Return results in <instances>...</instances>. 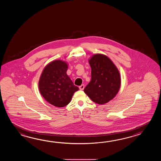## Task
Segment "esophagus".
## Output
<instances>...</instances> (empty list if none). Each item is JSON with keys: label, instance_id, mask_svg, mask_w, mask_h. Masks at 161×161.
Returning <instances> with one entry per match:
<instances>
[{"label": "esophagus", "instance_id": "obj_1", "mask_svg": "<svg viewBox=\"0 0 161 161\" xmlns=\"http://www.w3.org/2000/svg\"><path fill=\"white\" fill-rule=\"evenodd\" d=\"M79 88L80 90H83L84 89V88H85V85H80L79 86Z\"/></svg>", "mask_w": 161, "mask_h": 161}]
</instances>
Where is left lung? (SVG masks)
<instances>
[{
    "label": "left lung",
    "mask_w": 161,
    "mask_h": 161,
    "mask_svg": "<svg viewBox=\"0 0 161 161\" xmlns=\"http://www.w3.org/2000/svg\"><path fill=\"white\" fill-rule=\"evenodd\" d=\"M89 63L92 79L84 89V92L95 103H108L120 89V73L113 62L105 55H94Z\"/></svg>",
    "instance_id": "8db88e82"
}]
</instances>
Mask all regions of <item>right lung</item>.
Returning a JSON list of instances; mask_svg holds the SVG:
<instances>
[{
  "instance_id": "right-lung-1",
  "label": "right lung",
  "mask_w": 161,
  "mask_h": 161,
  "mask_svg": "<svg viewBox=\"0 0 161 161\" xmlns=\"http://www.w3.org/2000/svg\"><path fill=\"white\" fill-rule=\"evenodd\" d=\"M68 65L62 60H55L47 65L38 83L39 90L47 101L56 107H64L70 103L79 88L67 75Z\"/></svg>"
}]
</instances>
